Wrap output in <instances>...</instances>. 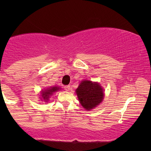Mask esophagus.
<instances>
[{
    "instance_id": "34e87169",
    "label": "esophagus",
    "mask_w": 151,
    "mask_h": 151,
    "mask_svg": "<svg viewBox=\"0 0 151 151\" xmlns=\"http://www.w3.org/2000/svg\"><path fill=\"white\" fill-rule=\"evenodd\" d=\"M64 88H65V91H69L70 90V86L69 85H66V86H64Z\"/></svg>"
}]
</instances>
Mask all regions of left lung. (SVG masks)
I'll list each match as a JSON object with an SVG mask.
<instances>
[{
	"instance_id": "8db88e82",
	"label": "left lung",
	"mask_w": 151,
	"mask_h": 151,
	"mask_svg": "<svg viewBox=\"0 0 151 151\" xmlns=\"http://www.w3.org/2000/svg\"><path fill=\"white\" fill-rule=\"evenodd\" d=\"M78 100L80 104L86 110H91L102 102L104 93L98 82L84 80L80 84L76 89Z\"/></svg>"
}]
</instances>
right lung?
<instances>
[{
	"instance_id": "obj_1",
	"label": "right lung",
	"mask_w": 151,
	"mask_h": 151,
	"mask_svg": "<svg viewBox=\"0 0 151 151\" xmlns=\"http://www.w3.org/2000/svg\"><path fill=\"white\" fill-rule=\"evenodd\" d=\"M58 87H57V86H53V87L47 88V89L45 90L44 91H42V95H41V96H42V98L44 99V100L47 102V100H49L50 96H51L54 92L58 91Z\"/></svg>"
}]
</instances>
